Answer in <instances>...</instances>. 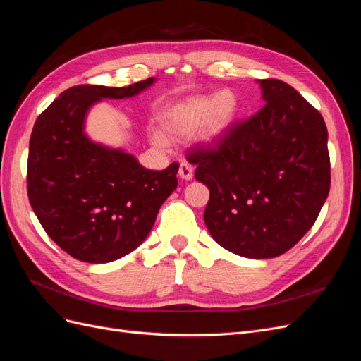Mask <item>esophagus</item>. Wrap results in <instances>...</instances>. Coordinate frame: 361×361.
<instances>
[{"label": "esophagus", "mask_w": 361, "mask_h": 361, "mask_svg": "<svg viewBox=\"0 0 361 361\" xmlns=\"http://www.w3.org/2000/svg\"><path fill=\"white\" fill-rule=\"evenodd\" d=\"M179 176L183 180H191L194 176V167L188 161H182L179 167Z\"/></svg>", "instance_id": "obj_1"}]
</instances>
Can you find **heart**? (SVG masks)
Instances as JSON below:
<instances>
[{
	"label": "heart",
	"mask_w": 361,
	"mask_h": 361,
	"mask_svg": "<svg viewBox=\"0 0 361 361\" xmlns=\"http://www.w3.org/2000/svg\"><path fill=\"white\" fill-rule=\"evenodd\" d=\"M241 110L238 96L232 90H221L215 96H190L171 104L161 116L164 134L180 138L199 130V141L215 149L221 146L236 122ZM158 146H167V138L159 133L154 134Z\"/></svg>",
	"instance_id": "b5f03b06"
}]
</instances>
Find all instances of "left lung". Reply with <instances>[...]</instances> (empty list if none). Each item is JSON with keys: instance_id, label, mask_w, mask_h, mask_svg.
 Masks as SVG:
<instances>
[{"instance_id": "1", "label": "left lung", "mask_w": 361, "mask_h": 361, "mask_svg": "<svg viewBox=\"0 0 361 361\" xmlns=\"http://www.w3.org/2000/svg\"><path fill=\"white\" fill-rule=\"evenodd\" d=\"M265 105L216 150L191 152L209 188L204 224L223 248L250 259L286 253L310 231L330 191L329 133L289 84L257 80Z\"/></svg>"}]
</instances>
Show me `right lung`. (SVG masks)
I'll list each match as a JSON object with an SVG mask.
<instances>
[{"mask_svg":"<svg viewBox=\"0 0 361 361\" xmlns=\"http://www.w3.org/2000/svg\"><path fill=\"white\" fill-rule=\"evenodd\" d=\"M155 81L72 87L32 128L30 204L48 236L75 259L106 264L129 255L147 238L161 204L178 187V162L149 170L123 149L97 143L85 133L93 105L134 97Z\"/></svg>","mask_w":361,"mask_h":361,"instance_id":"1","label":"right lung"}]
</instances>
